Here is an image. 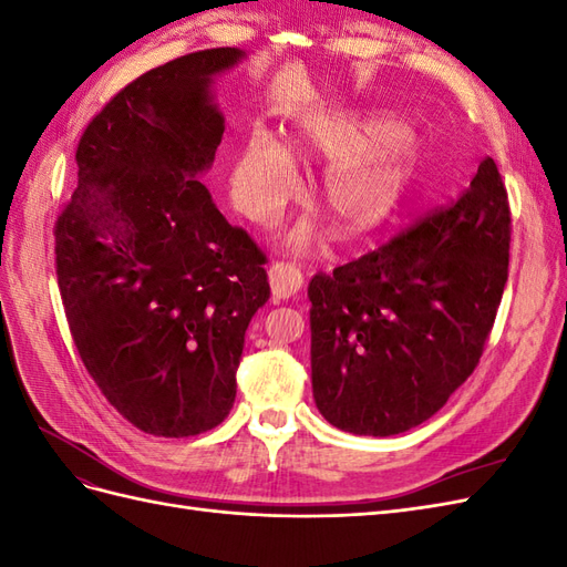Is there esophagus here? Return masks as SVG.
Wrapping results in <instances>:
<instances>
[{"mask_svg":"<svg viewBox=\"0 0 567 567\" xmlns=\"http://www.w3.org/2000/svg\"><path fill=\"white\" fill-rule=\"evenodd\" d=\"M267 274H269L271 293L277 296L279 300L296 298L298 290L302 288V271H300L296 265H290V262H274Z\"/></svg>","mask_w":567,"mask_h":567,"instance_id":"obj_1","label":"esophagus"}]
</instances>
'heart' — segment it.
<instances>
[{"label": "heart", "mask_w": 567, "mask_h": 567, "mask_svg": "<svg viewBox=\"0 0 567 567\" xmlns=\"http://www.w3.org/2000/svg\"><path fill=\"white\" fill-rule=\"evenodd\" d=\"M286 145L267 130H252L231 167V200L260 225H269L298 194L300 175L290 151L331 161L319 179V200L348 236L383 227L414 182L419 142L390 113L312 111L290 127ZM312 238L315 227L300 221L288 244L307 248Z\"/></svg>", "instance_id": "heart-1"}]
</instances>
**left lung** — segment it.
<instances>
[{
	"label": "left lung",
	"instance_id": "1",
	"mask_svg": "<svg viewBox=\"0 0 567 567\" xmlns=\"http://www.w3.org/2000/svg\"><path fill=\"white\" fill-rule=\"evenodd\" d=\"M511 213L492 158L463 196L354 262L317 274L312 394L354 435L427 421L480 362L508 279Z\"/></svg>",
	"mask_w": 567,
	"mask_h": 567
}]
</instances>
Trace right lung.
Listing matches in <instances>:
<instances>
[{"label": "right lung", "mask_w": 567, "mask_h": 567, "mask_svg": "<svg viewBox=\"0 0 567 567\" xmlns=\"http://www.w3.org/2000/svg\"><path fill=\"white\" fill-rule=\"evenodd\" d=\"M205 49L136 78L78 144L56 221V277L84 367L140 431L188 437L229 416L265 257L200 177L225 115L215 78L246 61Z\"/></svg>", "instance_id": "1"}]
</instances>
